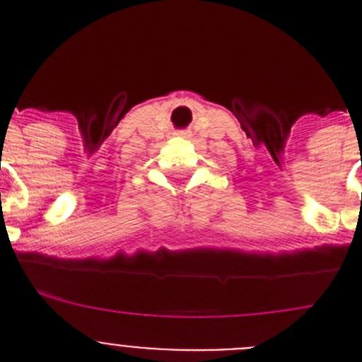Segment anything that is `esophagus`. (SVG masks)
Instances as JSON below:
<instances>
[{
    "instance_id": "obj_1",
    "label": "esophagus",
    "mask_w": 362,
    "mask_h": 362,
    "mask_svg": "<svg viewBox=\"0 0 362 362\" xmlns=\"http://www.w3.org/2000/svg\"><path fill=\"white\" fill-rule=\"evenodd\" d=\"M181 134H183V136H185V134H187V132H181Z\"/></svg>"
}]
</instances>
